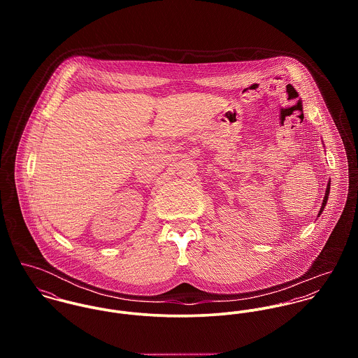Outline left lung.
Listing matches in <instances>:
<instances>
[{"label": "left lung", "instance_id": "1", "mask_svg": "<svg viewBox=\"0 0 358 358\" xmlns=\"http://www.w3.org/2000/svg\"><path fill=\"white\" fill-rule=\"evenodd\" d=\"M329 189H331V183L328 182V186H327V190H325V196H324V200H322V205H321V209H320V213H318V215H321V213H322V210H324V208H325V204H327V201H328V196H329Z\"/></svg>", "mask_w": 358, "mask_h": 358}]
</instances>
